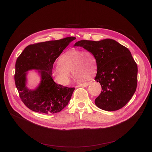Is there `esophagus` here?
Segmentation results:
<instances>
[{
  "label": "esophagus",
  "instance_id": "34e87169",
  "mask_svg": "<svg viewBox=\"0 0 152 152\" xmlns=\"http://www.w3.org/2000/svg\"><path fill=\"white\" fill-rule=\"evenodd\" d=\"M89 83H85L84 84H79L78 85L77 87H87L89 85Z\"/></svg>",
  "mask_w": 152,
  "mask_h": 152
}]
</instances>
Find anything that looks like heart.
Wrapping results in <instances>:
<instances>
[{"label":"heart","mask_w":152,"mask_h":152,"mask_svg":"<svg viewBox=\"0 0 152 152\" xmlns=\"http://www.w3.org/2000/svg\"><path fill=\"white\" fill-rule=\"evenodd\" d=\"M58 64L53 68L52 76L56 82L63 86L69 84L72 71L76 74V80L82 81L92 77L97 68L96 58L91 52L76 49H71L63 53Z\"/></svg>","instance_id":"1"}]
</instances>
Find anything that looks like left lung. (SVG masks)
Returning a JSON list of instances; mask_svg holds the SVG:
<instances>
[{"mask_svg":"<svg viewBox=\"0 0 152 152\" xmlns=\"http://www.w3.org/2000/svg\"><path fill=\"white\" fill-rule=\"evenodd\" d=\"M74 47H81L96 58L97 73L95 80L102 91L95 100L99 108L111 111L126 105L136 91L137 65L129 49L113 39L99 41L82 40Z\"/></svg>","mask_w":152,"mask_h":152,"instance_id":"obj_1","label":"left lung"}]
</instances>
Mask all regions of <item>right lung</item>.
I'll list each match as a JSON object with an SVG mask.
<instances>
[{
    "label": "right lung",
    "instance_id": "add662e5",
    "mask_svg": "<svg viewBox=\"0 0 152 152\" xmlns=\"http://www.w3.org/2000/svg\"><path fill=\"white\" fill-rule=\"evenodd\" d=\"M76 39L68 37L57 41L27 46L15 64V85L22 102L28 108L44 114L58 113L66 107L75 87L56 84L52 79L53 63L63 50ZM36 70L41 77L35 89L27 86V71Z\"/></svg>",
    "mask_w": 152,
    "mask_h": 152
}]
</instances>
